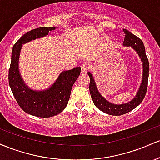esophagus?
<instances>
[{"label":"esophagus","mask_w":160,"mask_h":160,"mask_svg":"<svg viewBox=\"0 0 160 160\" xmlns=\"http://www.w3.org/2000/svg\"><path fill=\"white\" fill-rule=\"evenodd\" d=\"M88 69H89V67L87 65H85V64H82L81 65V72L82 73H86L87 72Z\"/></svg>","instance_id":"esophagus-1"}]
</instances>
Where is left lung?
Instances as JSON below:
<instances>
[{"instance_id":"obj_1","label":"left lung","mask_w":160,"mask_h":160,"mask_svg":"<svg viewBox=\"0 0 160 160\" xmlns=\"http://www.w3.org/2000/svg\"><path fill=\"white\" fill-rule=\"evenodd\" d=\"M125 33L124 41L122 45L125 47H132L138 52L143 62V79L141 82L140 89L138 92L136 96L131 102L122 104H113L108 102L102 95H101L97 89L96 85L90 72L88 73L90 82H89V92L94 104L100 111L104 112L110 115L120 116L128 112L132 111L137 106L141 103L146 95L148 89V77H149V62L145 52V47L142 40L137 36L134 35L126 29H123Z\"/></svg>"}]
</instances>
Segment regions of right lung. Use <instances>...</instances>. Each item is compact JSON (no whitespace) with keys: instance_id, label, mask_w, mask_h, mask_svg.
Instances as JSON below:
<instances>
[{"instance_id":"1","label":"right lung","mask_w":160,"mask_h":160,"mask_svg":"<svg viewBox=\"0 0 160 160\" xmlns=\"http://www.w3.org/2000/svg\"><path fill=\"white\" fill-rule=\"evenodd\" d=\"M55 27H40L22 35L14 44L9 69V84L16 102L24 111L38 117H48L58 114L68 102L71 89L80 74V67L62 71L55 83L44 91H34L24 83L19 71V53L22 44L37 38L47 36Z\"/></svg>"}]
</instances>
